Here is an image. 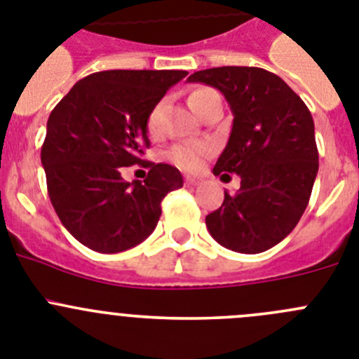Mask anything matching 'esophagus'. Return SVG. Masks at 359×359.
<instances>
[{"label": "esophagus", "mask_w": 359, "mask_h": 359, "mask_svg": "<svg viewBox=\"0 0 359 359\" xmlns=\"http://www.w3.org/2000/svg\"><path fill=\"white\" fill-rule=\"evenodd\" d=\"M201 183H203V180H199V177H187L185 180L187 187H199Z\"/></svg>", "instance_id": "obj_1"}]
</instances>
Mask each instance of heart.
<instances>
[{
  "label": "heart",
  "instance_id": "heart-1",
  "mask_svg": "<svg viewBox=\"0 0 359 359\" xmlns=\"http://www.w3.org/2000/svg\"><path fill=\"white\" fill-rule=\"evenodd\" d=\"M217 95V91L210 90V88H199V90L192 91L189 97L190 107L194 109L199 104H203L207 98ZM161 104H156L152 107V111L149 113L147 118V129L149 133H158L160 131V123H161ZM208 154V147L203 144H194V142H183V144L174 145L169 151V160L172 161L176 167L183 170H196L199 169L201 161L205 160V156Z\"/></svg>",
  "mask_w": 359,
  "mask_h": 359
}]
</instances>
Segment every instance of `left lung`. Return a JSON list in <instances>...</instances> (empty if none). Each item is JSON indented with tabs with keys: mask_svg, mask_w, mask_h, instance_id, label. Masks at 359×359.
I'll return each mask as SVG.
<instances>
[{
	"mask_svg": "<svg viewBox=\"0 0 359 359\" xmlns=\"http://www.w3.org/2000/svg\"><path fill=\"white\" fill-rule=\"evenodd\" d=\"M224 95L233 113L215 176L241 177V189L207 215L210 236L239 253H261L291 233L318 172L315 123L304 100L278 75L253 66L192 73Z\"/></svg>",
	"mask_w": 359,
	"mask_h": 359,
	"instance_id": "obj_1",
	"label": "left lung"
}]
</instances>
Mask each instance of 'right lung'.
<instances>
[{
    "label": "right lung",
    "mask_w": 359,
    "mask_h": 359,
    "mask_svg": "<svg viewBox=\"0 0 359 359\" xmlns=\"http://www.w3.org/2000/svg\"><path fill=\"white\" fill-rule=\"evenodd\" d=\"M183 69H107L73 86L46 123L41 163L57 215L79 243L118 253L147 239L161 215V199L182 189V172L142 160L149 147L152 107ZM142 163L144 182H126L120 166Z\"/></svg>",
    "instance_id": "1"
}]
</instances>
